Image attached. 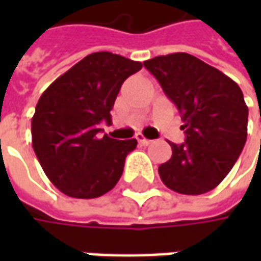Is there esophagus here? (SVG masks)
<instances>
[{
	"label": "esophagus",
	"instance_id": "esophagus-1",
	"mask_svg": "<svg viewBox=\"0 0 261 261\" xmlns=\"http://www.w3.org/2000/svg\"><path fill=\"white\" fill-rule=\"evenodd\" d=\"M136 141H138V144H139V145H144V146L151 144V141H149V139H146V138H144L141 134H138V135H136Z\"/></svg>",
	"mask_w": 261,
	"mask_h": 261
}]
</instances>
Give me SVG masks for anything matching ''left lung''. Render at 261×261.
<instances>
[{"mask_svg": "<svg viewBox=\"0 0 261 261\" xmlns=\"http://www.w3.org/2000/svg\"><path fill=\"white\" fill-rule=\"evenodd\" d=\"M181 116L185 144L170 142L171 158L158 167L163 183L181 195H202L219 185L247 141L248 107L241 88L219 69L189 54L144 62Z\"/></svg>", "mask_w": 261, "mask_h": 261, "instance_id": "left-lung-1", "label": "left lung"}]
</instances>
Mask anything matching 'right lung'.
I'll list each match as a JSON object with an SVG mask.
<instances>
[{
	"mask_svg": "<svg viewBox=\"0 0 261 261\" xmlns=\"http://www.w3.org/2000/svg\"><path fill=\"white\" fill-rule=\"evenodd\" d=\"M141 62L95 52L56 78L40 95L32 119V144L47 178L62 193L94 199L112 190L136 139L100 135L127 76Z\"/></svg>",
	"mask_w": 261,
	"mask_h": 261,
	"instance_id": "right-lung-1",
	"label": "right lung"
}]
</instances>
